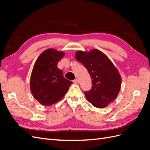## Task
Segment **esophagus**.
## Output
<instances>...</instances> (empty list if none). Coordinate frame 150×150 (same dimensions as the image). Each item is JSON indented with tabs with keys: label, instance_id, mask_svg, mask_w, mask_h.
<instances>
[{
	"label": "esophagus",
	"instance_id": "esophagus-1",
	"mask_svg": "<svg viewBox=\"0 0 150 150\" xmlns=\"http://www.w3.org/2000/svg\"><path fill=\"white\" fill-rule=\"evenodd\" d=\"M73 83H74V84H78L79 83V80H78V79H74V80L73 81Z\"/></svg>",
	"mask_w": 150,
	"mask_h": 150
}]
</instances>
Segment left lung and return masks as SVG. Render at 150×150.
I'll list each match as a JSON object with an SVG mask.
<instances>
[{"label":"left lung","mask_w":150,"mask_h":150,"mask_svg":"<svg viewBox=\"0 0 150 150\" xmlns=\"http://www.w3.org/2000/svg\"><path fill=\"white\" fill-rule=\"evenodd\" d=\"M76 58L87 69L93 86L85 91L87 100L98 108L106 107L118 94L121 78L117 69L105 54L98 49L89 52L79 51Z\"/></svg>","instance_id":"1"}]
</instances>
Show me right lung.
Listing matches in <instances>:
<instances>
[{"mask_svg":"<svg viewBox=\"0 0 150 150\" xmlns=\"http://www.w3.org/2000/svg\"><path fill=\"white\" fill-rule=\"evenodd\" d=\"M64 56L63 52L48 49L38 57L34 65L30 88L34 98L42 105L49 106L61 100L72 83L57 66Z\"/></svg>","mask_w":150,"mask_h":150,"instance_id":"obj_1","label":"right lung"}]
</instances>
